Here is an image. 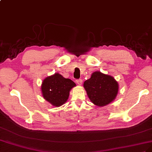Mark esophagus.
Here are the masks:
<instances>
[{
	"instance_id": "34e87169",
	"label": "esophagus",
	"mask_w": 152,
	"mask_h": 152,
	"mask_svg": "<svg viewBox=\"0 0 152 152\" xmlns=\"http://www.w3.org/2000/svg\"><path fill=\"white\" fill-rule=\"evenodd\" d=\"M76 82L77 83V84L78 85H81L82 83H83V80H82L81 79H79V80H76Z\"/></svg>"
}]
</instances>
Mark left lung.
Here are the masks:
<instances>
[{
  "instance_id": "1",
  "label": "left lung",
  "mask_w": 152,
  "mask_h": 152,
  "mask_svg": "<svg viewBox=\"0 0 152 152\" xmlns=\"http://www.w3.org/2000/svg\"><path fill=\"white\" fill-rule=\"evenodd\" d=\"M83 86L94 104L105 106L113 101L118 92L119 85L113 77L95 71L90 78L84 82Z\"/></svg>"
}]
</instances>
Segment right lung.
Segmentation results:
<instances>
[{
  "label": "right lung",
  "mask_w": 152,
  "mask_h": 152,
  "mask_svg": "<svg viewBox=\"0 0 152 152\" xmlns=\"http://www.w3.org/2000/svg\"><path fill=\"white\" fill-rule=\"evenodd\" d=\"M75 82L65 78L59 73L48 76L42 81L41 86L42 97L55 107H59L66 103L71 90L76 86Z\"/></svg>",
  "instance_id": "1"
}]
</instances>
